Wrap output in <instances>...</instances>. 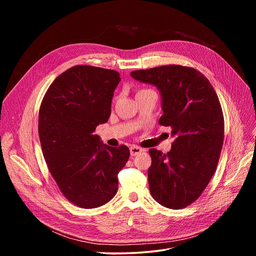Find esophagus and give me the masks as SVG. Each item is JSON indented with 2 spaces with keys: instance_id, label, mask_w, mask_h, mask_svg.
I'll list each match as a JSON object with an SVG mask.
<instances>
[{
  "instance_id": "1",
  "label": "esophagus",
  "mask_w": 256,
  "mask_h": 256,
  "mask_svg": "<svg viewBox=\"0 0 256 256\" xmlns=\"http://www.w3.org/2000/svg\"><path fill=\"white\" fill-rule=\"evenodd\" d=\"M142 150L140 147H138V146H132V147L130 148V152L132 156H136L140 153H142Z\"/></svg>"
}]
</instances>
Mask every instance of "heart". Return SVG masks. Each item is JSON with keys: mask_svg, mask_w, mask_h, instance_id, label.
<instances>
[{"mask_svg": "<svg viewBox=\"0 0 256 256\" xmlns=\"http://www.w3.org/2000/svg\"><path fill=\"white\" fill-rule=\"evenodd\" d=\"M140 91H142V90H140Z\"/></svg>", "mask_w": 256, "mask_h": 256, "instance_id": "b5f03b06", "label": "heart"}]
</instances>
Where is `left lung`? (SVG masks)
<instances>
[{
	"label": "left lung",
	"instance_id": "8db88e82",
	"mask_svg": "<svg viewBox=\"0 0 256 256\" xmlns=\"http://www.w3.org/2000/svg\"><path fill=\"white\" fill-rule=\"evenodd\" d=\"M130 76L157 87L163 112L159 124L171 126L175 138L167 154L149 151L151 194L163 206L186 208L206 190L220 158L224 140L220 101L208 80L192 68L162 66L134 70Z\"/></svg>",
	"mask_w": 256,
	"mask_h": 256
}]
</instances>
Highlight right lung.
<instances>
[{
  "mask_svg": "<svg viewBox=\"0 0 256 256\" xmlns=\"http://www.w3.org/2000/svg\"><path fill=\"white\" fill-rule=\"evenodd\" d=\"M116 70L75 66L50 86L40 109L38 134L44 157L62 194L74 204L94 208L118 192L120 171L130 150L109 147L94 134L112 114Z\"/></svg>",
  "mask_w": 256,
  "mask_h": 256,
  "instance_id": "right-lung-1",
  "label": "right lung"
}]
</instances>
